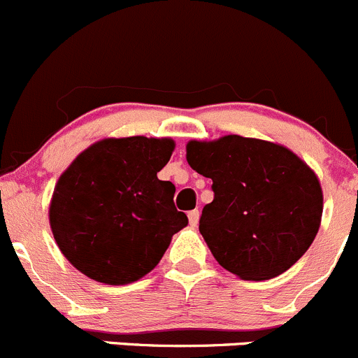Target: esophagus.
<instances>
[{"mask_svg":"<svg viewBox=\"0 0 358 358\" xmlns=\"http://www.w3.org/2000/svg\"><path fill=\"white\" fill-rule=\"evenodd\" d=\"M198 217H200V212H198V208H194V210H191L189 214H187V219H189L191 226L198 224Z\"/></svg>","mask_w":358,"mask_h":358,"instance_id":"1","label":"esophagus"}]
</instances>
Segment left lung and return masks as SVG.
Masks as SVG:
<instances>
[{"label": "left lung", "mask_w": 358, "mask_h": 358, "mask_svg": "<svg viewBox=\"0 0 358 358\" xmlns=\"http://www.w3.org/2000/svg\"><path fill=\"white\" fill-rule=\"evenodd\" d=\"M186 151L191 169L212 179L200 233L215 261L243 280L287 271L320 226L324 198L313 171L287 148L249 137L191 141Z\"/></svg>", "instance_id": "8db88e82"}]
</instances>
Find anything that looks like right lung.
<instances>
[{
    "instance_id": "add662e5",
    "label": "right lung",
    "mask_w": 358,
    "mask_h": 358,
    "mask_svg": "<svg viewBox=\"0 0 358 358\" xmlns=\"http://www.w3.org/2000/svg\"><path fill=\"white\" fill-rule=\"evenodd\" d=\"M171 139H104L60 176L50 205L54 238L66 259L90 277L123 285L150 273L172 235L187 224L176 186L158 179Z\"/></svg>"
}]
</instances>
